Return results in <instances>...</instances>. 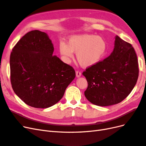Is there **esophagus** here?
<instances>
[{
  "label": "esophagus",
  "instance_id": "1",
  "mask_svg": "<svg viewBox=\"0 0 146 146\" xmlns=\"http://www.w3.org/2000/svg\"><path fill=\"white\" fill-rule=\"evenodd\" d=\"M81 76H82L81 72L78 71V70H77V71H76V77H81Z\"/></svg>",
  "mask_w": 146,
  "mask_h": 146
}]
</instances>
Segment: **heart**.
Segmentation results:
<instances>
[{"label": "heart", "mask_w": 146, "mask_h": 146, "mask_svg": "<svg viewBox=\"0 0 146 146\" xmlns=\"http://www.w3.org/2000/svg\"><path fill=\"white\" fill-rule=\"evenodd\" d=\"M61 55L69 63L76 53L78 63L84 68H89L99 63L108 51L107 41L102 36L91 34L72 35L68 40V44L61 42L59 46Z\"/></svg>", "instance_id": "b5f03b06"}]
</instances>
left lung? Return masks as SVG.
Instances as JSON below:
<instances>
[{"label": "left lung", "mask_w": 146, "mask_h": 146, "mask_svg": "<svg viewBox=\"0 0 146 146\" xmlns=\"http://www.w3.org/2000/svg\"><path fill=\"white\" fill-rule=\"evenodd\" d=\"M82 74L88 85L85 96L91 103L102 107L120 103L133 90L138 78L134 48L116 35L110 55Z\"/></svg>", "instance_id": "1"}]
</instances>
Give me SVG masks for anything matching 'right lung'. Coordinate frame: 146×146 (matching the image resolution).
Instances as JSON below:
<instances>
[{
    "label": "right lung",
    "mask_w": 146,
    "mask_h": 146,
    "mask_svg": "<svg viewBox=\"0 0 146 146\" xmlns=\"http://www.w3.org/2000/svg\"><path fill=\"white\" fill-rule=\"evenodd\" d=\"M54 50L48 35L36 30L26 33L11 53L13 90L32 107L47 108L58 102L76 77L73 68L53 55Z\"/></svg>",
    "instance_id": "add662e5"
}]
</instances>
